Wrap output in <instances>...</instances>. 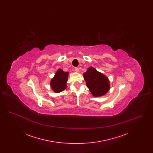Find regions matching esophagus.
Instances as JSON below:
<instances>
[{"mask_svg": "<svg viewBox=\"0 0 153 153\" xmlns=\"http://www.w3.org/2000/svg\"><path fill=\"white\" fill-rule=\"evenodd\" d=\"M74 71L76 72H79V69L78 68H74Z\"/></svg>", "mask_w": 153, "mask_h": 153, "instance_id": "obj_1", "label": "esophagus"}]
</instances>
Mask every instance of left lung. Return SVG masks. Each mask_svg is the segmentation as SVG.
<instances>
[{
    "label": "left lung",
    "mask_w": 153,
    "mask_h": 153,
    "mask_svg": "<svg viewBox=\"0 0 153 153\" xmlns=\"http://www.w3.org/2000/svg\"><path fill=\"white\" fill-rule=\"evenodd\" d=\"M83 76L87 87L94 96H102L108 92L110 88L108 79L94 67H89Z\"/></svg>",
    "instance_id": "obj_1"
}]
</instances>
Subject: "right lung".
<instances>
[{
    "label": "right lung",
    "instance_id": "right-lung-1",
    "mask_svg": "<svg viewBox=\"0 0 153 153\" xmlns=\"http://www.w3.org/2000/svg\"><path fill=\"white\" fill-rule=\"evenodd\" d=\"M68 74V72L63 71L61 69H58L51 81V86L54 92L59 93L65 89Z\"/></svg>",
    "mask_w": 153,
    "mask_h": 153
}]
</instances>
